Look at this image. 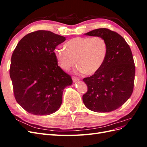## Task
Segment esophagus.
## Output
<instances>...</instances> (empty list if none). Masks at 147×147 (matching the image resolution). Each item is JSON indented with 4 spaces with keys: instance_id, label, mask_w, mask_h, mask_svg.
<instances>
[{
    "instance_id": "esophagus-1",
    "label": "esophagus",
    "mask_w": 147,
    "mask_h": 147,
    "mask_svg": "<svg viewBox=\"0 0 147 147\" xmlns=\"http://www.w3.org/2000/svg\"><path fill=\"white\" fill-rule=\"evenodd\" d=\"M79 78H78V77H72V80H73V82H77V81H78V80H79Z\"/></svg>"
}]
</instances>
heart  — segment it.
<instances>
[{
	"mask_svg": "<svg viewBox=\"0 0 147 147\" xmlns=\"http://www.w3.org/2000/svg\"><path fill=\"white\" fill-rule=\"evenodd\" d=\"M108 54V43L100 36L77 37L69 40L64 48L55 50L56 58L61 67L69 70L75 64L78 72L94 75L102 67Z\"/></svg>",
	"mask_w": 147,
	"mask_h": 147,
	"instance_id": "heart-1",
	"label": "heart"
}]
</instances>
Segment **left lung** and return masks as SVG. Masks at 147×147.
Listing matches in <instances>:
<instances>
[{"label":"left lung","instance_id":"1","mask_svg":"<svg viewBox=\"0 0 147 147\" xmlns=\"http://www.w3.org/2000/svg\"><path fill=\"white\" fill-rule=\"evenodd\" d=\"M84 34L105 38L108 54L99 72L83 78L88 86L83 103L93 112H112L125 103L133 92L135 64L131 50L122 36L109 29H97Z\"/></svg>","mask_w":147,"mask_h":147}]
</instances>
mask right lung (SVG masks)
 Listing matches in <instances>:
<instances>
[{
  "instance_id": "1",
  "label": "right lung",
  "mask_w": 147,
  "mask_h": 147,
  "mask_svg": "<svg viewBox=\"0 0 147 147\" xmlns=\"http://www.w3.org/2000/svg\"><path fill=\"white\" fill-rule=\"evenodd\" d=\"M65 37L48 30L29 33L11 56L10 76L16 102L28 112L50 115L59 109L64 89L72 84L57 64L54 50Z\"/></svg>"
}]
</instances>
